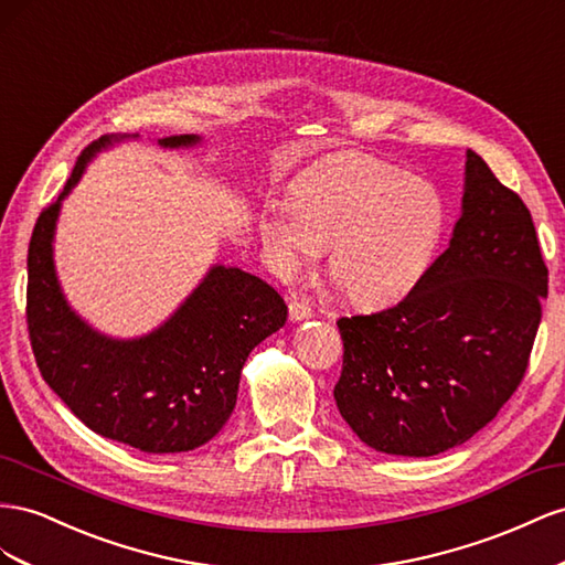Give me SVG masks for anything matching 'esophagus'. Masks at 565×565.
<instances>
[{"instance_id": "1", "label": "esophagus", "mask_w": 565, "mask_h": 565, "mask_svg": "<svg viewBox=\"0 0 565 565\" xmlns=\"http://www.w3.org/2000/svg\"><path fill=\"white\" fill-rule=\"evenodd\" d=\"M288 317H291V321L310 319L312 317V308L305 300H291V302H288Z\"/></svg>"}]
</instances>
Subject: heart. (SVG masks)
Wrapping results in <instances>:
<instances>
[{
	"instance_id": "b5f03b06",
	"label": "heart",
	"mask_w": 565,
	"mask_h": 565,
	"mask_svg": "<svg viewBox=\"0 0 565 565\" xmlns=\"http://www.w3.org/2000/svg\"><path fill=\"white\" fill-rule=\"evenodd\" d=\"M445 227L438 189L364 153L331 158L294 184L288 203H269L260 215V238L279 271L296 274L329 248L331 279L358 305L409 294Z\"/></svg>"
}]
</instances>
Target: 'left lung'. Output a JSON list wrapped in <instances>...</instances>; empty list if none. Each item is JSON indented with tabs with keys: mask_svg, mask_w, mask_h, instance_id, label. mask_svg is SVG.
Masks as SVG:
<instances>
[{
	"mask_svg": "<svg viewBox=\"0 0 565 565\" xmlns=\"http://www.w3.org/2000/svg\"><path fill=\"white\" fill-rule=\"evenodd\" d=\"M445 253L388 310L341 317L333 397L376 452L435 457L486 428L527 369L550 271L519 193L466 151Z\"/></svg>",
	"mask_w": 565,
	"mask_h": 565,
	"instance_id": "8db88e82",
	"label": "left lung"
}]
</instances>
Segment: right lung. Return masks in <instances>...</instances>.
<instances>
[{
    "label": "right lung",
    "instance_id": "right-lung-1",
    "mask_svg": "<svg viewBox=\"0 0 565 565\" xmlns=\"http://www.w3.org/2000/svg\"><path fill=\"white\" fill-rule=\"evenodd\" d=\"M137 137V135H135ZM127 137L79 153L61 196L44 207L28 248V331L42 379L94 433L149 455L189 452L213 440L234 412L250 350L286 324V302L255 274L213 265L163 324L139 338L92 329L63 296L54 267L61 201L89 160ZM166 149L196 135L158 139Z\"/></svg>",
    "mask_w": 565,
    "mask_h": 565
}]
</instances>
